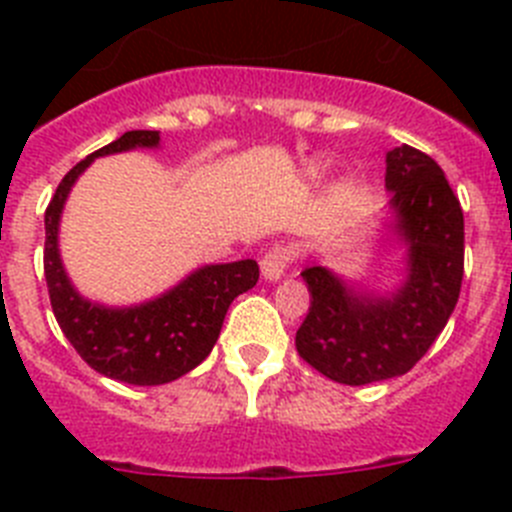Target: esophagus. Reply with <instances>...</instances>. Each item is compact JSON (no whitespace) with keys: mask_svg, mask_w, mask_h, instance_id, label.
I'll return each instance as SVG.
<instances>
[{"mask_svg":"<svg viewBox=\"0 0 512 512\" xmlns=\"http://www.w3.org/2000/svg\"><path fill=\"white\" fill-rule=\"evenodd\" d=\"M292 264V248L287 246H274L264 253V259H261V274L269 282H277V279L284 277V271L289 269Z\"/></svg>","mask_w":512,"mask_h":512,"instance_id":"34e87169","label":"esophagus"}]
</instances>
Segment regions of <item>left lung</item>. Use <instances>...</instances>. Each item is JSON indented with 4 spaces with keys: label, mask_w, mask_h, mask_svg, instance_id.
<instances>
[{
    "label": "left lung",
    "mask_w": 512,
    "mask_h": 512,
    "mask_svg": "<svg viewBox=\"0 0 512 512\" xmlns=\"http://www.w3.org/2000/svg\"><path fill=\"white\" fill-rule=\"evenodd\" d=\"M395 233L408 246V277L395 292L348 287L325 266L302 279L310 310L297 330V354L333 382L372 384L410 372L449 323L464 277V212L441 166L400 146L387 153Z\"/></svg>",
    "instance_id": "obj_1"
}]
</instances>
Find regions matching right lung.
I'll list each match as a JSON object with an SVG mask.
<instances>
[{
	"mask_svg": "<svg viewBox=\"0 0 512 512\" xmlns=\"http://www.w3.org/2000/svg\"><path fill=\"white\" fill-rule=\"evenodd\" d=\"M158 140V130H128L94 151L63 176L45 210L43 269L63 336L94 372L140 387L174 382L200 366L220 336L230 302L259 282V264L243 259L202 266L156 300L133 307H104L76 292L58 253V223L71 187L94 158L158 148Z\"/></svg>",
	"mask_w": 512,
	"mask_h": 512,
	"instance_id": "right-lung-1",
	"label": "right lung"
}]
</instances>
